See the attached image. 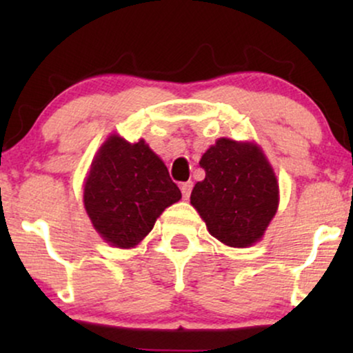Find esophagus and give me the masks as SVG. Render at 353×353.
Masks as SVG:
<instances>
[{"instance_id": "obj_1", "label": "esophagus", "mask_w": 353, "mask_h": 353, "mask_svg": "<svg viewBox=\"0 0 353 353\" xmlns=\"http://www.w3.org/2000/svg\"><path fill=\"white\" fill-rule=\"evenodd\" d=\"M181 194L185 199H190L191 196V191H192V181H186V183H181Z\"/></svg>"}]
</instances>
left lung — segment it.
I'll use <instances>...</instances> for the list:
<instances>
[{"label":"left lung","instance_id":"left-lung-1","mask_svg":"<svg viewBox=\"0 0 353 353\" xmlns=\"http://www.w3.org/2000/svg\"><path fill=\"white\" fill-rule=\"evenodd\" d=\"M199 163L205 178L192 188L191 204L209 233L230 248L262 239L279 202L276 176L262 149L220 138Z\"/></svg>","mask_w":353,"mask_h":353}]
</instances>
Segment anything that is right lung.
Masks as SVG:
<instances>
[{"mask_svg":"<svg viewBox=\"0 0 353 353\" xmlns=\"http://www.w3.org/2000/svg\"><path fill=\"white\" fill-rule=\"evenodd\" d=\"M181 199L167 167L143 139L108 138L91 163L83 202L94 230L115 248L141 243L168 205Z\"/></svg>","mask_w":353,"mask_h":353,"instance_id":"1","label":"right lung"}]
</instances>
